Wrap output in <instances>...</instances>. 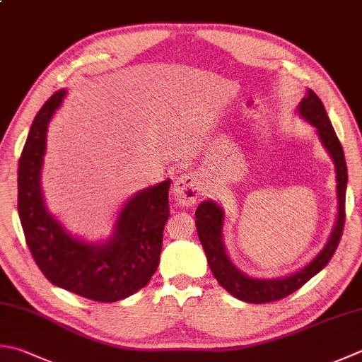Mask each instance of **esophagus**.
Segmentation results:
<instances>
[{"mask_svg": "<svg viewBox=\"0 0 362 362\" xmlns=\"http://www.w3.org/2000/svg\"><path fill=\"white\" fill-rule=\"evenodd\" d=\"M201 179L194 173L182 174L179 179L174 182L173 196L180 205H193L201 196Z\"/></svg>", "mask_w": 362, "mask_h": 362, "instance_id": "34e87169", "label": "esophagus"}]
</instances>
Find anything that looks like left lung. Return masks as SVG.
Returning a JSON list of instances; mask_svg holds the SVG:
<instances>
[{
  "mask_svg": "<svg viewBox=\"0 0 362 362\" xmlns=\"http://www.w3.org/2000/svg\"><path fill=\"white\" fill-rule=\"evenodd\" d=\"M296 112L303 119H306L310 125L315 127L318 138H320L323 147L327 148L332 163H334L337 182L336 224L331 230L327 245L323 246V250L306 267H303L301 270L292 274L284 276V278H251V276L245 274L242 270H238L230 262L228 254H226V247L223 243V209L215 201L209 199L201 202L196 210L197 235H199L205 256H207L211 273H214L219 286L228 290L232 296L245 303H272L286 298L290 293L296 292L310 278H314L317 273H320L328 265L342 237L345 224V191L349 174H346V163L341 141L336 136V132L332 129L331 120L327 111H325V106L314 90L308 89L306 95H304L298 108H296Z\"/></svg>",
  "mask_w": 362,
  "mask_h": 362,
  "instance_id": "left-lung-1",
  "label": "left lung"
}]
</instances>
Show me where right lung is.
<instances>
[{
    "label": "right lung",
    "mask_w": 362,
    "mask_h": 362,
    "mask_svg": "<svg viewBox=\"0 0 362 362\" xmlns=\"http://www.w3.org/2000/svg\"><path fill=\"white\" fill-rule=\"evenodd\" d=\"M66 94V89L54 92L42 106L18 160L20 223L33 259L52 284L88 300L115 303L136 293L157 272L171 180L133 194L103 242L69 233L48 211L40 187L48 122Z\"/></svg>",
    "instance_id": "right-lung-1"
}]
</instances>
